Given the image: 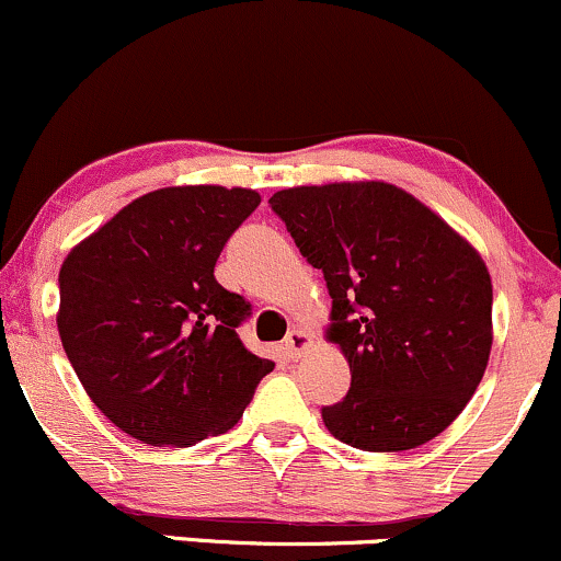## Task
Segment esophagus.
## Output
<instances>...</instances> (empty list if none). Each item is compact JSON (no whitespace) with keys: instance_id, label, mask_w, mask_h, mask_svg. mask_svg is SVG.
Wrapping results in <instances>:
<instances>
[{"instance_id":"obj_1","label":"esophagus","mask_w":561,"mask_h":561,"mask_svg":"<svg viewBox=\"0 0 561 561\" xmlns=\"http://www.w3.org/2000/svg\"><path fill=\"white\" fill-rule=\"evenodd\" d=\"M309 346H312V333H309L307 328H294V331L286 335V341H283V348H286V354L291 359L301 357Z\"/></svg>"}]
</instances>
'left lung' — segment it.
Here are the masks:
<instances>
[{"label": "left lung", "instance_id": "obj_1", "mask_svg": "<svg viewBox=\"0 0 561 561\" xmlns=\"http://www.w3.org/2000/svg\"><path fill=\"white\" fill-rule=\"evenodd\" d=\"M270 207L325 275V341L352 370L346 399L322 407L328 431L362 451L417 449L444 433L491 357L493 288L478 249L383 181L283 188Z\"/></svg>", "mask_w": 561, "mask_h": 561}]
</instances>
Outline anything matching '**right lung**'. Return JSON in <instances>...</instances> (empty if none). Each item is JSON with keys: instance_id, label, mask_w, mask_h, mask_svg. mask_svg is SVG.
I'll list each match as a JSON object with an SVG mask.
<instances>
[{"instance_id": "right-lung-1", "label": "right lung", "mask_w": 561, "mask_h": 561, "mask_svg": "<svg viewBox=\"0 0 561 561\" xmlns=\"http://www.w3.org/2000/svg\"><path fill=\"white\" fill-rule=\"evenodd\" d=\"M254 188L149 191L70 249L57 331L99 412L149 446H194L241 420L273 370L241 344L243 296L215 280Z\"/></svg>"}]
</instances>
